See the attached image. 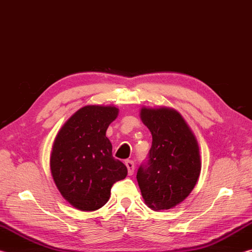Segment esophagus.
<instances>
[{
	"mask_svg": "<svg viewBox=\"0 0 252 252\" xmlns=\"http://www.w3.org/2000/svg\"><path fill=\"white\" fill-rule=\"evenodd\" d=\"M126 165L127 168V172H129L130 176H132L134 172V169H135V165H134V162L132 160H126Z\"/></svg>",
	"mask_w": 252,
	"mask_h": 252,
	"instance_id": "1",
	"label": "esophagus"
}]
</instances>
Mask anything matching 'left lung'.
<instances>
[{"label": "left lung", "mask_w": 252, "mask_h": 252, "mask_svg": "<svg viewBox=\"0 0 252 252\" xmlns=\"http://www.w3.org/2000/svg\"><path fill=\"white\" fill-rule=\"evenodd\" d=\"M140 116L151 132L152 146L136 180L149 207L168 210L182 202L198 181L201 162L197 140L172 109L143 108Z\"/></svg>", "instance_id": "left-lung-1"}]
</instances>
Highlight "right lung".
<instances>
[{
	"mask_svg": "<svg viewBox=\"0 0 252 252\" xmlns=\"http://www.w3.org/2000/svg\"><path fill=\"white\" fill-rule=\"evenodd\" d=\"M118 112L116 106H83L54 140L50 159L53 180L63 197L79 210L103 207L111 188L127 174L126 165L113 158L112 144L105 136Z\"/></svg>",
	"mask_w": 252,
	"mask_h": 252,
	"instance_id": "add662e5",
	"label": "right lung"
}]
</instances>
